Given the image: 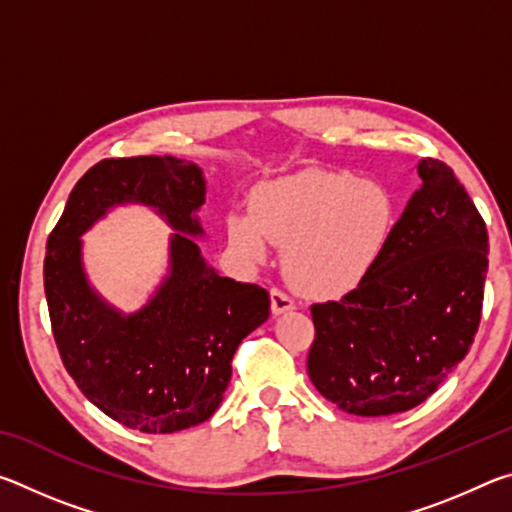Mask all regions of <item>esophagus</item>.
Listing matches in <instances>:
<instances>
[{
  "mask_svg": "<svg viewBox=\"0 0 512 512\" xmlns=\"http://www.w3.org/2000/svg\"><path fill=\"white\" fill-rule=\"evenodd\" d=\"M271 309L273 314H287V311L296 309V302H293L284 291L271 289Z\"/></svg>",
  "mask_w": 512,
  "mask_h": 512,
  "instance_id": "esophagus-1",
  "label": "esophagus"
}]
</instances>
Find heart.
<instances>
[{
  "instance_id": "1",
  "label": "heart",
  "mask_w": 512,
  "mask_h": 512,
  "mask_svg": "<svg viewBox=\"0 0 512 512\" xmlns=\"http://www.w3.org/2000/svg\"><path fill=\"white\" fill-rule=\"evenodd\" d=\"M395 198L350 171L309 169L273 180L253 198V212L228 219V239L246 264H264L284 246V271L309 296H341L366 280L391 244Z\"/></svg>"
}]
</instances>
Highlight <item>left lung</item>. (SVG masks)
<instances>
[{"instance_id":"1","label":"left lung","mask_w":512,"mask_h":512,"mask_svg":"<svg viewBox=\"0 0 512 512\" xmlns=\"http://www.w3.org/2000/svg\"><path fill=\"white\" fill-rule=\"evenodd\" d=\"M418 176L375 271L339 302L311 307V384L361 418L422 404L479 329L488 230L445 162L422 160Z\"/></svg>"}]
</instances>
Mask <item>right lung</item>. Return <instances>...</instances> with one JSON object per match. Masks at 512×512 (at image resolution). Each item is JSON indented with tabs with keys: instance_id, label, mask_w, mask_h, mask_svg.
<instances>
[{
	"instance_id": "right-lung-1",
	"label": "right lung",
	"mask_w": 512,
	"mask_h": 512,
	"mask_svg": "<svg viewBox=\"0 0 512 512\" xmlns=\"http://www.w3.org/2000/svg\"><path fill=\"white\" fill-rule=\"evenodd\" d=\"M198 164L173 155L103 160L69 194L47 241L45 293L60 359L108 418L144 433L212 418L232 377V354L266 323L271 296L223 277L201 253L205 203ZM142 204L174 230L168 273L152 298L124 312L91 287L80 237L108 211Z\"/></svg>"
}]
</instances>
